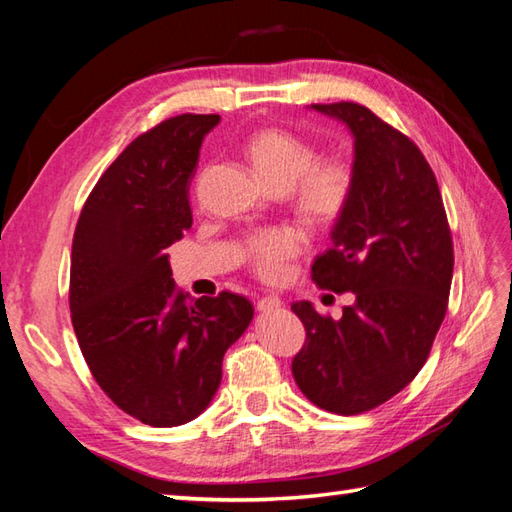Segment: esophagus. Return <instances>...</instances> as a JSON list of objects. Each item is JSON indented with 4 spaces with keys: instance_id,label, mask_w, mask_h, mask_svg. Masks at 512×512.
Listing matches in <instances>:
<instances>
[{
    "instance_id": "obj_1",
    "label": "esophagus",
    "mask_w": 512,
    "mask_h": 512,
    "mask_svg": "<svg viewBox=\"0 0 512 512\" xmlns=\"http://www.w3.org/2000/svg\"><path fill=\"white\" fill-rule=\"evenodd\" d=\"M280 304H282V300L278 298V295H263V298H258V302H256L260 311H274Z\"/></svg>"
}]
</instances>
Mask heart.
<instances>
[{
    "instance_id": "1",
    "label": "heart",
    "mask_w": 512,
    "mask_h": 512,
    "mask_svg": "<svg viewBox=\"0 0 512 512\" xmlns=\"http://www.w3.org/2000/svg\"><path fill=\"white\" fill-rule=\"evenodd\" d=\"M247 153L269 186L289 190L295 210L317 225H333L348 212L357 192V166L348 155L317 157L315 144L287 129H260ZM304 232L291 223L256 227L241 243V256L260 280L287 278L291 260L304 249Z\"/></svg>"
}]
</instances>
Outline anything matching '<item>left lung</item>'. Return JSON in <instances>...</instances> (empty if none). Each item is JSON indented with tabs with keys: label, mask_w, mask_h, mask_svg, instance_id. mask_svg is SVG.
Wrapping results in <instances>:
<instances>
[{
	"label": "left lung",
	"mask_w": 512,
	"mask_h": 512,
	"mask_svg": "<svg viewBox=\"0 0 512 512\" xmlns=\"http://www.w3.org/2000/svg\"><path fill=\"white\" fill-rule=\"evenodd\" d=\"M313 109L355 135L357 192L311 278L352 291L355 304L339 320L291 304L306 331L291 372L311 403L352 416L390 401L425 366L447 313L453 241L434 170L405 133L359 102Z\"/></svg>",
	"instance_id": "obj_1"
}]
</instances>
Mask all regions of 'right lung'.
Here are the masks:
<instances>
[{
    "instance_id": "1",
    "label": "right lung",
    "mask_w": 512,
    "mask_h": 512,
    "mask_svg": "<svg viewBox=\"0 0 512 512\" xmlns=\"http://www.w3.org/2000/svg\"><path fill=\"white\" fill-rule=\"evenodd\" d=\"M217 113H181L138 135L100 175L78 217L70 265L72 326L113 405L151 427L210 405L221 363L252 322L245 295L188 300L166 249L190 230V179Z\"/></svg>"
}]
</instances>
